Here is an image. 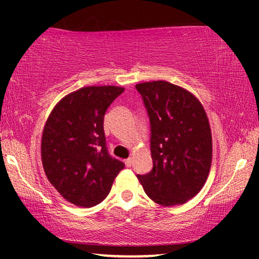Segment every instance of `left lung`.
Masks as SVG:
<instances>
[{
  "mask_svg": "<svg viewBox=\"0 0 259 259\" xmlns=\"http://www.w3.org/2000/svg\"><path fill=\"white\" fill-rule=\"evenodd\" d=\"M121 94L114 86L84 87L67 95L53 109L41 143L46 176L61 196L93 207L108 196L125 164L109 154L104 116Z\"/></svg>",
  "mask_w": 259,
  "mask_h": 259,
  "instance_id": "obj_1",
  "label": "left lung"
}]
</instances>
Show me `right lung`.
Here are the masks:
<instances>
[{"label":"right lung","instance_id":"1","mask_svg":"<svg viewBox=\"0 0 259 259\" xmlns=\"http://www.w3.org/2000/svg\"><path fill=\"white\" fill-rule=\"evenodd\" d=\"M150 119L153 167L138 179L162 206L184 204L206 182L212 160L211 130L197 101L178 97L165 81L136 86Z\"/></svg>","mask_w":259,"mask_h":259}]
</instances>
